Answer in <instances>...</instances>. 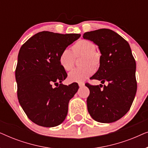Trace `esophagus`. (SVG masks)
Instances as JSON below:
<instances>
[{
	"label": "esophagus",
	"mask_w": 148,
	"mask_h": 148,
	"mask_svg": "<svg viewBox=\"0 0 148 148\" xmlns=\"http://www.w3.org/2000/svg\"><path fill=\"white\" fill-rule=\"evenodd\" d=\"M78 85H79V87H83V86H85V84L84 82H79L78 84Z\"/></svg>",
	"instance_id": "1"
}]
</instances>
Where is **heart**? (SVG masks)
Segmentation results:
<instances>
[{"label": "heart", "instance_id": "b5f03b06", "mask_svg": "<svg viewBox=\"0 0 148 148\" xmlns=\"http://www.w3.org/2000/svg\"><path fill=\"white\" fill-rule=\"evenodd\" d=\"M75 57L84 55L82 59V67L75 68L68 75L71 82H82L94 73V69H98L100 64V54L95 51L96 46L93 42L87 40H80L71 47ZM69 50H64L58 56V62L61 67L65 71H69L73 66L75 58Z\"/></svg>", "mask_w": 148, "mask_h": 148}]
</instances>
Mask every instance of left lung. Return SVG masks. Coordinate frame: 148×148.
<instances>
[{
    "mask_svg": "<svg viewBox=\"0 0 148 148\" xmlns=\"http://www.w3.org/2000/svg\"><path fill=\"white\" fill-rule=\"evenodd\" d=\"M83 38L96 44L102 54L100 67L91 79L101 81L102 84L107 82V86L86 84L90 90L88 110L98 122H115L129 110L137 92L136 62L130 46L109 29L86 32Z\"/></svg>",
    "mask_w": 148,
    "mask_h": 148,
    "instance_id": "obj_1",
    "label": "left lung"
}]
</instances>
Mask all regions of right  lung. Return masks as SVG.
I'll use <instances>...</instances> for the list:
<instances>
[{"mask_svg": "<svg viewBox=\"0 0 148 148\" xmlns=\"http://www.w3.org/2000/svg\"><path fill=\"white\" fill-rule=\"evenodd\" d=\"M80 36L44 31L30 38L20 48L15 70L17 98L26 115L36 125L58 126L67 115L69 102L79 86L62 84L67 74L60 66L58 56Z\"/></svg>", "mask_w": 148, "mask_h": 148, "instance_id": "add662e5", "label": "right lung"}]
</instances>
